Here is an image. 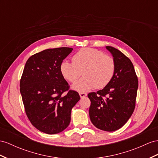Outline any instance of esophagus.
I'll list each match as a JSON object with an SVG mask.
<instances>
[{
  "label": "esophagus",
  "instance_id": "1",
  "mask_svg": "<svg viewBox=\"0 0 158 158\" xmlns=\"http://www.w3.org/2000/svg\"><path fill=\"white\" fill-rule=\"evenodd\" d=\"M79 95L81 97V98H83L87 96V94L86 93H83V92H80L79 93Z\"/></svg>",
  "mask_w": 158,
  "mask_h": 158
}]
</instances>
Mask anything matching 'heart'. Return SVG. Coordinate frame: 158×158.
Masks as SVG:
<instances>
[{"label": "heart", "instance_id": "b5f03b06", "mask_svg": "<svg viewBox=\"0 0 158 158\" xmlns=\"http://www.w3.org/2000/svg\"><path fill=\"white\" fill-rule=\"evenodd\" d=\"M73 62L64 60L60 65L63 77L74 83L81 75L83 77L73 88L78 91H86L92 88L102 89L107 86L114 77L115 63L112 56L93 48H83L72 58Z\"/></svg>", "mask_w": 158, "mask_h": 158}]
</instances>
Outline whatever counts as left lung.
<instances>
[{"label": "left lung", "mask_w": 158, "mask_h": 158, "mask_svg": "<svg viewBox=\"0 0 158 158\" xmlns=\"http://www.w3.org/2000/svg\"><path fill=\"white\" fill-rule=\"evenodd\" d=\"M106 48L114 56L115 74L103 89L88 94L89 117L97 128L114 131L123 126L135 110L138 79L127 56L114 47Z\"/></svg>", "instance_id": "1"}]
</instances>
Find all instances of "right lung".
I'll use <instances>...</instances> for the list:
<instances>
[{
    "label": "right lung",
    "instance_id": "right-lung-1",
    "mask_svg": "<svg viewBox=\"0 0 158 158\" xmlns=\"http://www.w3.org/2000/svg\"><path fill=\"white\" fill-rule=\"evenodd\" d=\"M72 51L60 47L32 55L20 81L27 118L34 127L47 134L60 133L68 127L72 108L80 99L60 72V64Z\"/></svg>",
    "mask_w": 158,
    "mask_h": 158
}]
</instances>
